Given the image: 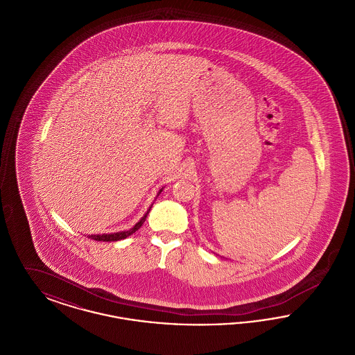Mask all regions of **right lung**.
I'll return each instance as SVG.
<instances>
[{"mask_svg": "<svg viewBox=\"0 0 355 355\" xmlns=\"http://www.w3.org/2000/svg\"><path fill=\"white\" fill-rule=\"evenodd\" d=\"M162 189H164V187H162ZM162 189L158 191L157 197L161 194ZM150 209H152V206L148 209V211L144 214V217H142L141 220H138V222L135 223V226H133L132 229H129V230H123V232H119V233H110V234H92V236H89V238H92V239H94V241H103V242H114V241H119V239H125V238L132 236L133 233H135V232H137V230L144 225V222L146 220V217H148V214H149Z\"/></svg>", "mask_w": 355, "mask_h": 355, "instance_id": "right-lung-1", "label": "right lung"}]
</instances>
